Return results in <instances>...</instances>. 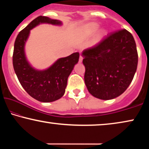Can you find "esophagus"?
<instances>
[{
    "label": "esophagus",
    "instance_id": "obj_1",
    "mask_svg": "<svg viewBox=\"0 0 149 149\" xmlns=\"http://www.w3.org/2000/svg\"><path fill=\"white\" fill-rule=\"evenodd\" d=\"M83 57L81 56H80V57H79V63H81L83 62Z\"/></svg>",
    "mask_w": 149,
    "mask_h": 149
}]
</instances>
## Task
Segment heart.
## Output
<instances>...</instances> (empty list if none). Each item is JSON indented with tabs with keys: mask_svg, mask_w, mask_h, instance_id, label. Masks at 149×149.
<instances>
[{
	"mask_svg": "<svg viewBox=\"0 0 149 149\" xmlns=\"http://www.w3.org/2000/svg\"><path fill=\"white\" fill-rule=\"evenodd\" d=\"M91 32H92V30H89V32H88V33H89V34H90V33H91Z\"/></svg>",
	"mask_w": 149,
	"mask_h": 149,
	"instance_id": "1",
	"label": "heart"
}]
</instances>
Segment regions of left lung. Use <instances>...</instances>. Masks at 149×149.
Returning a JSON list of instances; mask_svg holds the SVG:
<instances>
[{
    "label": "left lung",
    "instance_id": "left-lung-1",
    "mask_svg": "<svg viewBox=\"0 0 149 149\" xmlns=\"http://www.w3.org/2000/svg\"><path fill=\"white\" fill-rule=\"evenodd\" d=\"M85 83L97 98L112 100L131 83L138 66V52L132 34L119 30L82 52Z\"/></svg>",
    "mask_w": 149,
    "mask_h": 149
}]
</instances>
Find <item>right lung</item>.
Segmentation results:
<instances>
[{"label":"right lung","mask_w":149,"mask_h":149,"mask_svg":"<svg viewBox=\"0 0 149 149\" xmlns=\"http://www.w3.org/2000/svg\"><path fill=\"white\" fill-rule=\"evenodd\" d=\"M41 24L62 26V22L45 16H38L18 34L14 44L13 65L20 84L30 96L42 102H51L64 95L67 81L75 64L79 62L78 52L59 58L45 70H37L26 58L25 45L30 30Z\"/></svg>","instance_id":"1"}]
</instances>
